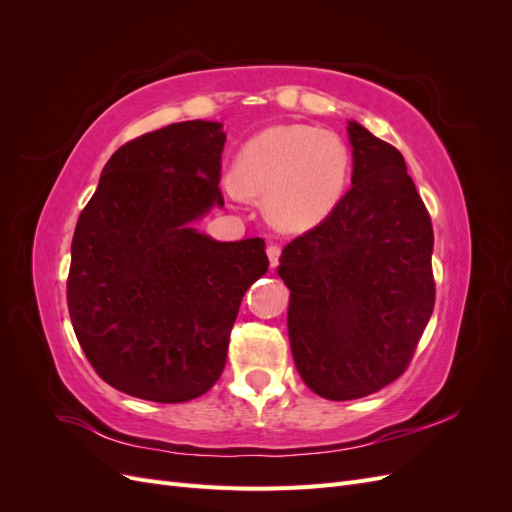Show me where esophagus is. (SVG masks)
<instances>
[{"label": "esophagus", "instance_id": "34e87169", "mask_svg": "<svg viewBox=\"0 0 512 512\" xmlns=\"http://www.w3.org/2000/svg\"><path fill=\"white\" fill-rule=\"evenodd\" d=\"M267 256H269V262H271V267L275 269L277 265H280V256H282V250L277 245H267Z\"/></svg>", "mask_w": 512, "mask_h": 512}]
</instances>
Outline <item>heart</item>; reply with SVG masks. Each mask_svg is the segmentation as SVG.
<instances>
[{
	"instance_id": "obj_1",
	"label": "heart",
	"mask_w": 512,
	"mask_h": 512,
	"mask_svg": "<svg viewBox=\"0 0 512 512\" xmlns=\"http://www.w3.org/2000/svg\"><path fill=\"white\" fill-rule=\"evenodd\" d=\"M352 175L342 136L312 126H275L243 145L235 162V196L267 198L275 226L305 230L337 207Z\"/></svg>"
}]
</instances>
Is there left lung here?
<instances>
[{
  "label": "left lung",
  "instance_id": "left-lung-1",
  "mask_svg": "<svg viewBox=\"0 0 512 512\" xmlns=\"http://www.w3.org/2000/svg\"><path fill=\"white\" fill-rule=\"evenodd\" d=\"M352 188L290 241L288 335L303 382L333 401L359 399L410 365L436 303L431 218L401 153L348 123Z\"/></svg>",
  "mask_w": 512,
  "mask_h": 512
}]
</instances>
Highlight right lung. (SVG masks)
I'll use <instances>...</instances> for the list:
<instances>
[{
  "instance_id": "obj_1",
  "label": "right lung",
  "mask_w": 512,
  "mask_h": 512,
  "mask_svg": "<svg viewBox=\"0 0 512 512\" xmlns=\"http://www.w3.org/2000/svg\"><path fill=\"white\" fill-rule=\"evenodd\" d=\"M226 134L181 121L121 145L72 239L68 312L96 374L158 404L222 376L245 290L269 269L262 239L215 241L190 224L220 192Z\"/></svg>"
}]
</instances>
